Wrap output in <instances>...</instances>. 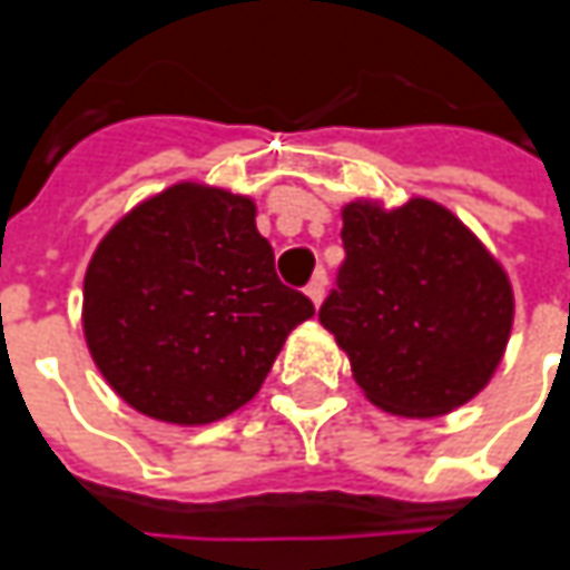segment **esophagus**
Masks as SVG:
<instances>
[{"label": "esophagus", "mask_w": 570, "mask_h": 570, "mask_svg": "<svg viewBox=\"0 0 570 570\" xmlns=\"http://www.w3.org/2000/svg\"><path fill=\"white\" fill-rule=\"evenodd\" d=\"M323 295H326V273L320 269V273L314 275V278H311V285H307V297H311V301H314V304H317V307H320V301H323Z\"/></svg>", "instance_id": "1"}]
</instances>
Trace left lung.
Here are the masks:
<instances>
[{
  "instance_id": "8db88e82",
  "label": "left lung",
  "mask_w": 570,
  "mask_h": 570,
  "mask_svg": "<svg viewBox=\"0 0 570 570\" xmlns=\"http://www.w3.org/2000/svg\"><path fill=\"white\" fill-rule=\"evenodd\" d=\"M336 288L320 323L348 352L367 400L428 419L472 400L504 355L514 295L470 228L431 199L342 208Z\"/></svg>"
}]
</instances>
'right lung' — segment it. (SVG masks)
Wrapping results in <instances>:
<instances>
[{"instance_id":"right-lung-1","label":"right lung","mask_w":570,"mask_h":570,"mask_svg":"<svg viewBox=\"0 0 570 570\" xmlns=\"http://www.w3.org/2000/svg\"><path fill=\"white\" fill-rule=\"evenodd\" d=\"M314 317L282 285L256 206L177 184L136 206L85 273V340L107 383L142 415L208 425L256 396L285 336Z\"/></svg>"}]
</instances>
